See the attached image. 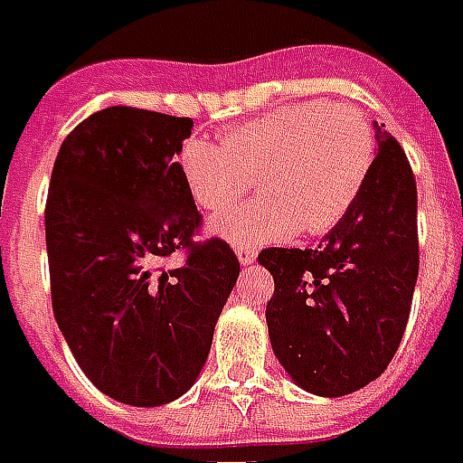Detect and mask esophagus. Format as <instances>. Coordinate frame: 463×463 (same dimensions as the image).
Segmentation results:
<instances>
[{
    "instance_id": "esophagus-1",
    "label": "esophagus",
    "mask_w": 463,
    "mask_h": 463,
    "mask_svg": "<svg viewBox=\"0 0 463 463\" xmlns=\"http://www.w3.org/2000/svg\"><path fill=\"white\" fill-rule=\"evenodd\" d=\"M236 256H239V260H241L244 266H251L253 260H256V251H253L251 246H239V249H236Z\"/></svg>"
}]
</instances>
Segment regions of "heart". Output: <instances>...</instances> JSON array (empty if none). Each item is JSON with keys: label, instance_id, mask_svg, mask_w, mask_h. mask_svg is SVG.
<instances>
[{"label": "heart", "instance_id": "obj_1", "mask_svg": "<svg viewBox=\"0 0 463 463\" xmlns=\"http://www.w3.org/2000/svg\"><path fill=\"white\" fill-rule=\"evenodd\" d=\"M376 138L351 104L300 102L236 124L224 144L185 138L178 170L203 210L222 212L259 175L263 197L210 222L234 246L280 241L298 232L325 234L359 200L373 165Z\"/></svg>", "mask_w": 463, "mask_h": 463}]
</instances>
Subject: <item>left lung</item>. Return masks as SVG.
I'll return each mask as SVG.
<instances>
[{"label": "left lung", "mask_w": 463, "mask_h": 463, "mask_svg": "<svg viewBox=\"0 0 463 463\" xmlns=\"http://www.w3.org/2000/svg\"><path fill=\"white\" fill-rule=\"evenodd\" d=\"M376 127L378 153L346 217L317 249H263L276 290L266 305L273 354L322 398L376 381L398 351L415 293L417 185L401 144Z\"/></svg>", "instance_id": "left-lung-1"}]
</instances>
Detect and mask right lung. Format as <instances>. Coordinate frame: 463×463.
<instances>
[{
  "label": "right lung",
  "instance_id": "obj_1",
  "mask_svg": "<svg viewBox=\"0 0 463 463\" xmlns=\"http://www.w3.org/2000/svg\"><path fill=\"white\" fill-rule=\"evenodd\" d=\"M193 119L107 107L62 141L46 200L51 300L72 356L114 401L158 408L193 388L239 278L180 178ZM175 250L186 260L163 269Z\"/></svg>",
  "mask_w": 463,
  "mask_h": 463
}]
</instances>
